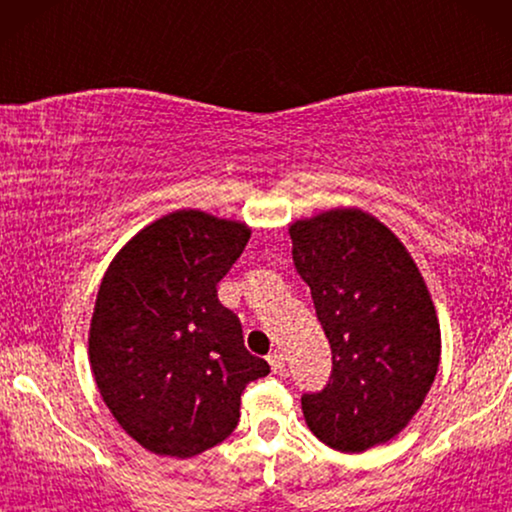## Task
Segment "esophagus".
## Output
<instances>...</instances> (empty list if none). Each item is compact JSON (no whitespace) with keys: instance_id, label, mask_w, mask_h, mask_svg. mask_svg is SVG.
Returning a JSON list of instances; mask_svg holds the SVG:
<instances>
[{"instance_id":"1","label":"esophagus","mask_w":512,"mask_h":512,"mask_svg":"<svg viewBox=\"0 0 512 512\" xmlns=\"http://www.w3.org/2000/svg\"><path fill=\"white\" fill-rule=\"evenodd\" d=\"M268 363H270V368H272V373H282L284 370V354L282 352H272V354H268Z\"/></svg>"}]
</instances>
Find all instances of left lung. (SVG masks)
<instances>
[{
	"instance_id": "1",
	"label": "left lung",
	"mask_w": 512,
	"mask_h": 512,
	"mask_svg": "<svg viewBox=\"0 0 512 512\" xmlns=\"http://www.w3.org/2000/svg\"><path fill=\"white\" fill-rule=\"evenodd\" d=\"M289 235L333 354L326 387L300 398L305 422L340 452L387 443L438 373L440 328L424 279L398 237L361 209L296 221Z\"/></svg>"
}]
</instances>
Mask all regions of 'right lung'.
Returning <instances> with one entry per match:
<instances>
[{
  "mask_svg": "<svg viewBox=\"0 0 512 512\" xmlns=\"http://www.w3.org/2000/svg\"><path fill=\"white\" fill-rule=\"evenodd\" d=\"M249 235L244 223L179 209L132 237L102 279L90 366L111 415L146 450L188 459L219 445L247 384L270 373L216 296Z\"/></svg>",
  "mask_w": 512,
  "mask_h": 512,
  "instance_id": "obj_1",
  "label": "right lung"
}]
</instances>
